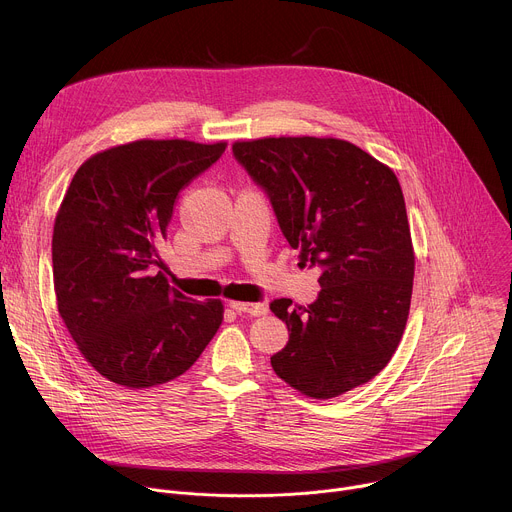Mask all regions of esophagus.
I'll use <instances>...</instances> for the list:
<instances>
[{
  "instance_id": "34e87169",
  "label": "esophagus",
  "mask_w": 512,
  "mask_h": 512,
  "mask_svg": "<svg viewBox=\"0 0 512 512\" xmlns=\"http://www.w3.org/2000/svg\"><path fill=\"white\" fill-rule=\"evenodd\" d=\"M237 314H247V316H265L267 306L265 304H243V302H231L229 304Z\"/></svg>"
}]
</instances>
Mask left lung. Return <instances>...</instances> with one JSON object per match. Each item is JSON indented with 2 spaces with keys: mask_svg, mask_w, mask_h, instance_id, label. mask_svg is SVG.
Masks as SVG:
<instances>
[{
  "mask_svg": "<svg viewBox=\"0 0 512 512\" xmlns=\"http://www.w3.org/2000/svg\"><path fill=\"white\" fill-rule=\"evenodd\" d=\"M235 160L267 194L302 263L318 267L308 308L273 300L289 342L271 356L287 385L338 397L387 367L403 336L415 257L397 176L356 145L332 137L237 141Z\"/></svg>",
  "mask_w": 512,
  "mask_h": 512,
  "instance_id": "8db88e82",
  "label": "left lung"
}]
</instances>
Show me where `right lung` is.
<instances>
[{"label":"right lung","mask_w":512,"mask_h":512,"mask_svg":"<svg viewBox=\"0 0 512 512\" xmlns=\"http://www.w3.org/2000/svg\"><path fill=\"white\" fill-rule=\"evenodd\" d=\"M225 150V141H131L89 158L64 194L52 235L58 312L117 385L180 377L223 322L221 302L182 296L156 267L178 194Z\"/></svg>","instance_id":"obj_1"}]
</instances>
